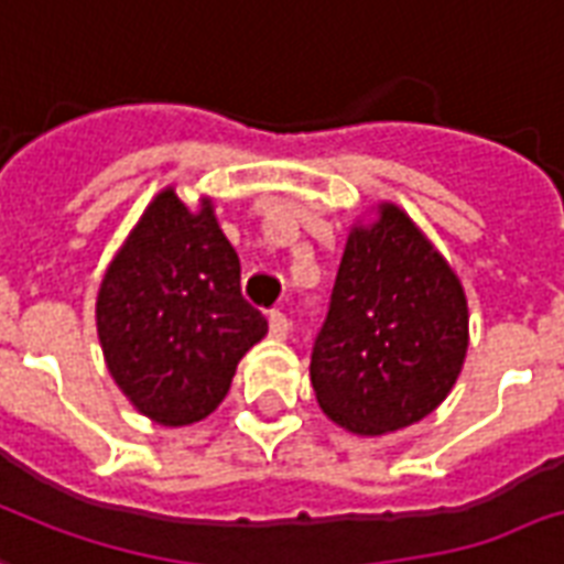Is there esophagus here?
Instances as JSON below:
<instances>
[{
	"label": "esophagus",
	"mask_w": 564,
	"mask_h": 564,
	"mask_svg": "<svg viewBox=\"0 0 564 564\" xmlns=\"http://www.w3.org/2000/svg\"><path fill=\"white\" fill-rule=\"evenodd\" d=\"M269 330H272V337L286 339L290 337V319L281 311H272L269 313Z\"/></svg>",
	"instance_id": "34e87169"
}]
</instances>
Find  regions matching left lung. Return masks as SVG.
I'll return each instance as SVG.
<instances>
[{"instance_id":"obj_1","label":"left lung","mask_w":564,"mask_h":564,"mask_svg":"<svg viewBox=\"0 0 564 564\" xmlns=\"http://www.w3.org/2000/svg\"><path fill=\"white\" fill-rule=\"evenodd\" d=\"M467 299L397 204L351 227L311 355L325 414L355 435H387L432 414L467 355Z\"/></svg>"}]
</instances>
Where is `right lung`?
Listing matches in <instances>:
<instances>
[{"label":"right lung","mask_w":564,"mask_h":564,"mask_svg":"<svg viewBox=\"0 0 564 564\" xmlns=\"http://www.w3.org/2000/svg\"><path fill=\"white\" fill-rule=\"evenodd\" d=\"M242 265L213 200L192 213L159 192L102 274L97 334L123 397L159 425H188L221 405L236 364L269 322L242 299Z\"/></svg>","instance_id":"1"}]
</instances>
